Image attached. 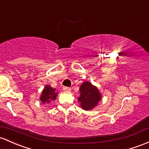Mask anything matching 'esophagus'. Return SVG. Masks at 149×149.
<instances>
[{
    "instance_id": "34e87169",
    "label": "esophagus",
    "mask_w": 149,
    "mask_h": 149,
    "mask_svg": "<svg viewBox=\"0 0 149 149\" xmlns=\"http://www.w3.org/2000/svg\"><path fill=\"white\" fill-rule=\"evenodd\" d=\"M63 91H71V88H69V87H66V86H64V87H63Z\"/></svg>"
}]
</instances>
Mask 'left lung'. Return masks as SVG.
<instances>
[{
  "mask_svg": "<svg viewBox=\"0 0 149 149\" xmlns=\"http://www.w3.org/2000/svg\"><path fill=\"white\" fill-rule=\"evenodd\" d=\"M80 97L78 98L81 108L90 110L94 108L101 100L102 95L96 86L88 81H84L80 87Z\"/></svg>",
  "mask_w": 149,
  "mask_h": 149,
  "instance_id": "1",
  "label": "left lung"
}]
</instances>
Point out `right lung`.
I'll return each instance as SVG.
<instances>
[{
	"label": "right lung",
	"instance_id": "1",
	"mask_svg": "<svg viewBox=\"0 0 149 149\" xmlns=\"http://www.w3.org/2000/svg\"><path fill=\"white\" fill-rule=\"evenodd\" d=\"M57 95H58V92H56L55 88H52L49 85H47L42 91L40 99L43 104H45L46 102L49 103L51 101L56 100Z\"/></svg>",
	"mask_w": 149,
	"mask_h": 149
}]
</instances>
